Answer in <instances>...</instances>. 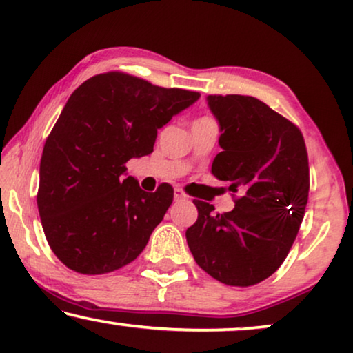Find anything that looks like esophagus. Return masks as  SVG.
Wrapping results in <instances>:
<instances>
[{"instance_id":"1","label":"esophagus","mask_w":353,"mask_h":353,"mask_svg":"<svg viewBox=\"0 0 353 353\" xmlns=\"http://www.w3.org/2000/svg\"><path fill=\"white\" fill-rule=\"evenodd\" d=\"M183 199H188V194L185 192L183 188H175V201H183Z\"/></svg>"}]
</instances>
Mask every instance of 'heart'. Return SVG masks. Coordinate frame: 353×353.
Segmentation results:
<instances>
[{
    "mask_svg": "<svg viewBox=\"0 0 353 353\" xmlns=\"http://www.w3.org/2000/svg\"><path fill=\"white\" fill-rule=\"evenodd\" d=\"M202 119H205V117H202Z\"/></svg>",
    "mask_w": 353,
    "mask_h": 353,
    "instance_id": "1",
    "label": "heart"
}]
</instances>
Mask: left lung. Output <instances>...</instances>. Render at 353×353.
Listing matches in <instances>:
<instances>
[{
  "instance_id": "8db88e82",
  "label": "left lung",
  "mask_w": 353,
  "mask_h": 353,
  "mask_svg": "<svg viewBox=\"0 0 353 353\" xmlns=\"http://www.w3.org/2000/svg\"><path fill=\"white\" fill-rule=\"evenodd\" d=\"M220 123L212 173L230 185L234 209L214 214L194 199L196 223L186 241L196 263L228 286H254L288 257L305 214L308 156L296 123L252 96L210 94Z\"/></svg>"
}]
</instances>
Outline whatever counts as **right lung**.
<instances>
[{"instance_id": "add662e5", "label": "right lung", "mask_w": 353, "mask_h": 353, "mask_svg": "<svg viewBox=\"0 0 353 353\" xmlns=\"http://www.w3.org/2000/svg\"><path fill=\"white\" fill-rule=\"evenodd\" d=\"M125 72L83 81L48 134L37 204L56 257L81 274L133 262L173 202V188L146 192L125 163L152 152L157 130L199 99Z\"/></svg>"}]
</instances>
